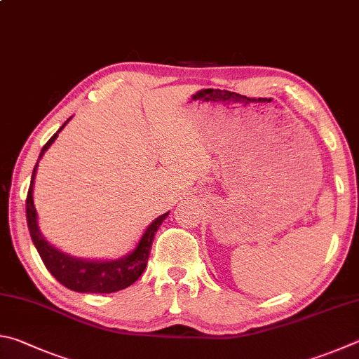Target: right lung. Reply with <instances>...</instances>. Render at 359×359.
Returning a JSON list of instances; mask_svg holds the SVG:
<instances>
[{"label": "right lung", "mask_w": 359, "mask_h": 359, "mask_svg": "<svg viewBox=\"0 0 359 359\" xmlns=\"http://www.w3.org/2000/svg\"><path fill=\"white\" fill-rule=\"evenodd\" d=\"M69 121L70 119H67V122ZM66 123H62V127L57 130V132L47 141V144L42 147L39 160L42 158L45 151L53 144V141L57 138V133L66 127ZM39 160L34 169H32L31 185L28 190V196H26V221H28V229L31 233L32 243H34L39 256L43 260L47 270L62 285H66L67 289L75 292L113 293L117 290L127 289L128 285H132L136 279L142 275V271H144L147 266L155 232L158 231V227L161 226L163 221L166 219L169 212L160 215L158 218H155L152 223L149 224L144 233H142V237L135 250L121 259L88 260L69 256V254L60 251L57 248L48 243L41 233V229H39L37 212L34 207V201H32V187H34V177L39 166Z\"/></svg>", "instance_id": "add662e5"}]
</instances>
